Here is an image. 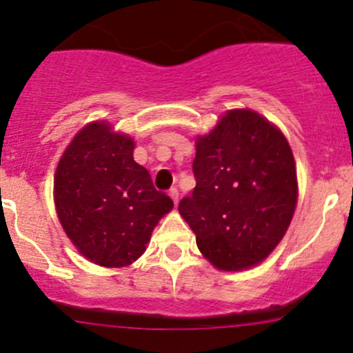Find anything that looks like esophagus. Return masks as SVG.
Here are the masks:
<instances>
[{
    "label": "esophagus",
    "mask_w": 353,
    "mask_h": 353,
    "mask_svg": "<svg viewBox=\"0 0 353 353\" xmlns=\"http://www.w3.org/2000/svg\"><path fill=\"white\" fill-rule=\"evenodd\" d=\"M168 195L170 196H172V200H173V203H178V190L176 188H172V190H170V192H168Z\"/></svg>",
    "instance_id": "34e87169"
}]
</instances>
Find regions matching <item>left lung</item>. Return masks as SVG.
<instances>
[{
  "instance_id": "8db88e82",
  "label": "left lung",
  "mask_w": 353,
  "mask_h": 353,
  "mask_svg": "<svg viewBox=\"0 0 353 353\" xmlns=\"http://www.w3.org/2000/svg\"><path fill=\"white\" fill-rule=\"evenodd\" d=\"M196 187L178 212L196 235L198 250L219 270L263 262L294 216L299 183L283 133L252 110H230L196 138Z\"/></svg>"
}]
</instances>
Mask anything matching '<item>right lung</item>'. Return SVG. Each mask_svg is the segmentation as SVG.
<instances>
[{"mask_svg": "<svg viewBox=\"0 0 353 353\" xmlns=\"http://www.w3.org/2000/svg\"><path fill=\"white\" fill-rule=\"evenodd\" d=\"M134 141L93 121L77 133L54 173L59 223L77 250L108 268L133 263L146 250L153 228L173 208L133 160Z\"/></svg>", "mask_w": 353, "mask_h": 353, "instance_id": "right-lung-1", "label": "right lung"}]
</instances>
